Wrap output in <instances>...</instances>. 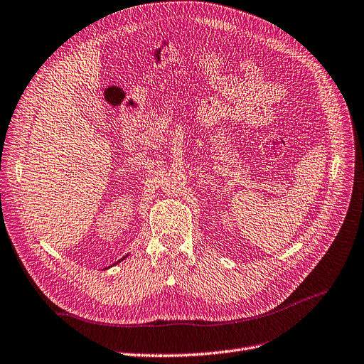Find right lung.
<instances>
[{
  "label": "right lung",
  "instance_id": "obj_1",
  "mask_svg": "<svg viewBox=\"0 0 364 364\" xmlns=\"http://www.w3.org/2000/svg\"><path fill=\"white\" fill-rule=\"evenodd\" d=\"M125 258H127V255H125V257H122L121 259H118V261H116V263H114V266H116V264H118V263H121V261H122V259H125ZM109 267H112V266H109Z\"/></svg>",
  "mask_w": 364,
  "mask_h": 364
}]
</instances>
